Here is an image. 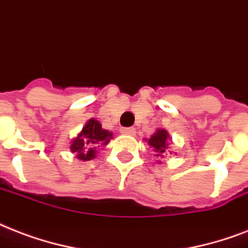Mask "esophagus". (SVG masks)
Returning a JSON list of instances; mask_svg holds the SVG:
<instances>
[{
    "mask_svg": "<svg viewBox=\"0 0 248 248\" xmlns=\"http://www.w3.org/2000/svg\"><path fill=\"white\" fill-rule=\"evenodd\" d=\"M122 133L124 134H134L136 133V129L129 126V128H122Z\"/></svg>",
    "mask_w": 248,
    "mask_h": 248,
    "instance_id": "1",
    "label": "esophagus"
}]
</instances>
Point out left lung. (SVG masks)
Wrapping results in <instances>:
<instances>
[{
    "instance_id": "obj_1",
    "label": "left lung",
    "mask_w": 248,
    "mask_h": 248,
    "mask_svg": "<svg viewBox=\"0 0 248 248\" xmlns=\"http://www.w3.org/2000/svg\"><path fill=\"white\" fill-rule=\"evenodd\" d=\"M168 138L170 136L164 129H159L154 136H151L149 140V145L154 149L156 156L163 158L168 153Z\"/></svg>"
}]
</instances>
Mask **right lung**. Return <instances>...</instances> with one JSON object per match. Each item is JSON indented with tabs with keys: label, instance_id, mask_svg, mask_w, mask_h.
<instances>
[{
	"label": "right lung",
	"instance_id": "right-lung-1",
	"mask_svg": "<svg viewBox=\"0 0 248 248\" xmlns=\"http://www.w3.org/2000/svg\"><path fill=\"white\" fill-rule=\"evenodd\" d=\"M111 138L112 133L102 129V125L97 120L90 119L82 128L80 134L71 143V151L76 154L78 159L90 160L95 156L98 147L106 146Z\"/></svg>",
	"mask_w": 248,
	"mask_h": 248
}]
</instances>
